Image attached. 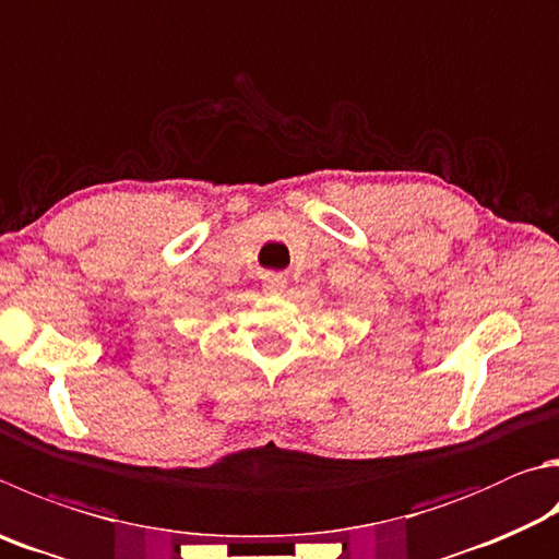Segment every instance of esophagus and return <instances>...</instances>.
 I'll use <instances>...</instances> for the list:
<instances>
[{"mask_svg":"<svg viewBox=\"0 0 559 559\" xmlns=\"http://www.w3.org/2000/svg\"><path fill=\"white\" fill-rule=\"evenodd\" d=\"M263 293H269V296H278V293H283V288H286V278L281 276V273H263Z\"/></svg>","mask_w":559,"mask_h":559,"instance_id":"obj_1","label":"esophagus"}]
</instances>
